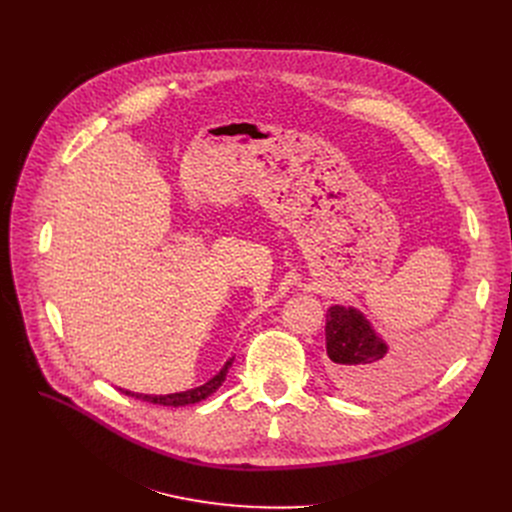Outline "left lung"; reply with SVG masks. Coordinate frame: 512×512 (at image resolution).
<instances>
[{
  "label": "left lung",
  "instance_id": "obj_1",
  "mask_svg": "<svg viewBox=\"0 0 512 512\" xmlns=\"http://www.w3.org/2000/svg\"><path fill=\"white\" fill-rule=\"evenodd\" d=\"M326 351L334 363L332 371L336 382L342 388L355 392H375L386 388V384H390V380L400 373L398 369L405 371V367L386 359V342L371 330L363 313L353 307L346 309L334 305L328 309ZM444 351V342H434L411 363H432L440 359Z\"/></svg>",
  "mask_w": 512,
  "mask_h": 512
}]
</instances>
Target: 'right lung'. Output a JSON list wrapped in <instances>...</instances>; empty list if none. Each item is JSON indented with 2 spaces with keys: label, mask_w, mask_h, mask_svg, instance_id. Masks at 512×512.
Listing matches in <instances>:
<instances>
[{
  "label": "right lung",
  "mask_w": 512,
  "mask_h": 512,
  "mask_svg": "<svg viewBox=\"0 0 512 512\" xmlns=\"http://www.w3.org/2000/svg\"><path fill=\"white\" fill-rule=\"evenodd\" d=\"M234 359L226 361V365L222 367V371L218 375H213V378L199 386V388H193V390H186V392H176V394H168V396H151V394H134V392H124L128 396H134V398H141V400H147V402H153V405H164V407H186V405H195V402H201L205 400L207 396H211L215 390H218L224 380H226V373L230 369Z\"/></svg>",
  "instance_id": "1"
}]
</instances>
